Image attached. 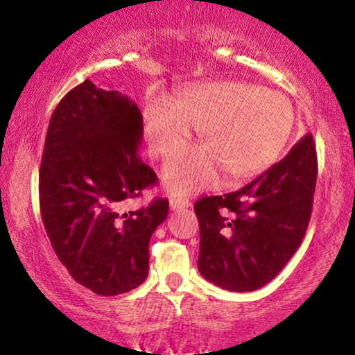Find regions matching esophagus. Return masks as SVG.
Listing matches in <instances>:
<instances>
[{
    "label": "esophagus",
    "mask_w": 355,
    "mask_h": 355,
    "mask_svg": "<svg viewBox=\"0 0 355 355\" xmlns=\"http://www.w3.org/2000/svg\"><path fill=\"white\" fill-rule=\"evenodd\" d=\"M189 207H190L189 198H170V209L172 210L189 209Z\"/></svg>",
    "instance_id": "34e87169"
}]
</instances>
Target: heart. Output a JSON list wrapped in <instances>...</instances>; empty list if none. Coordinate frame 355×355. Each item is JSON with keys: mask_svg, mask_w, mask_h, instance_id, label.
<instances>
[{"mask_svg": "<svg viewBox=\"0 0 355 355\" xmlns=\"http://www.w3.org/2000/svg\"><path fill=\"white\" fill-rule=\"evenodd\" d=\"M202 128L204 145L170 158L164 166L165 189L193 195L267 170L284 152L292 128L291 101L243 81H209L187 89L166 105L155 101L144 113L146 141L158 157H172L191 139V126Z\"/></svg>", "mask_w": 355, "mask_h": 355, "instance_id": "obj_1", "label": "heart"}]
</instances>
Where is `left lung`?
Here are the masks:
<instances>
[{"mask_svg": "<svg viewBox=\"0 0 355 355\" xmlns=\"http://www.w3.org/2000/svg\"><path fill=\"white\" fill-rule=\"evenodd\" d=\"M315 180V145L309 133L243 189L200 198L195 214L202 277L230 292H252L270 282L302 243Z\"/></svg>", "mask_w": 355, "mask_h": 355, "instance_id": "left-lung-1", "label": "left lung"}]
</instances>
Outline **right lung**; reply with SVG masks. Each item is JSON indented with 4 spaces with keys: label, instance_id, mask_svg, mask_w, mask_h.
I'll list each match as a JSON object with an SVG mask.
<instances>
[{
    "label": "right lung",
    "instance_id": "add662e5",
    "mask_svg": "<svg viewBox=\"0 0 355 355\" xmlns=\"http://www.w3.org/2000/svg\"><path fill=\"white\" fill-rule=\"evenodd\" d=\"M144 118L135 101L85 80L53 112L40 168V210L60 262L98 295L137 288L148 275V243L168 200L121 214L157 182L141 162Z\"/></svg>",
    "mask_w": 355,
    "mask_h": 355
}]
</instances>
